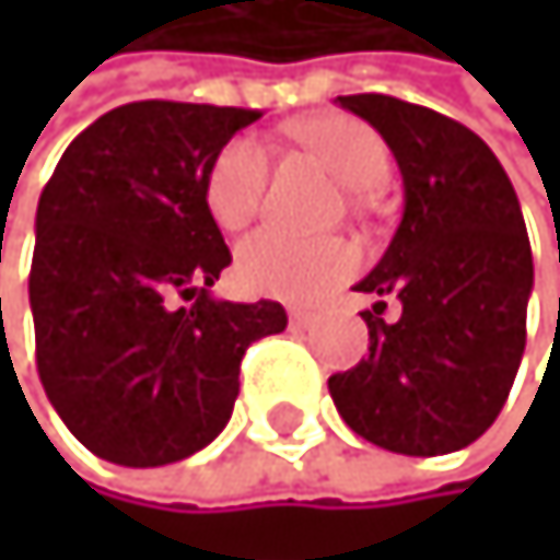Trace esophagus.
Masks as SVG:
<instances>
[{
    "instance_id": "34e87169",
    "label": "esophagus",
    "mask_w": 560,
    "mask_h": 560,
    "mask_svg": "<svg viewBox=\"0 0 560 560\" xmlns=\"http://www.w3.org/2000/svg\"><path fill=\"white\" fill-rule=\"evenodd\" d=\"M289 322H292V329H308L312 322H315V315L312 312H302V308H292L289 312Z\"/></svg>"
}]
</instances>
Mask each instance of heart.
I'll use <instances>...</instances> for the list:
<instances>
[{
  "mask_svg": "<svg viewBox=\"0 0 560 560\" xmlns=\"http://www.w3.org/2000/svg\"><path fill=\"white\" fill-rule=\"evenodd\" d=\"M292 137L308 147L349 190H373L389 174L386 140L355 117L322 114L299 120ZM268 154L258 137H231L205 174V205L224 231L245 228L265 195ZM355 268V252L339 238H299V234L261 228L238 245L234 275L252 295L282 302H312L339 285Z\"/></svg>",
  "mask_w": 560,
  "mask_h": 560,
  "instance_id": "b5f03b06",
  "label": "heart"
}]
</instances>
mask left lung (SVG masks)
<instances>
[{
	"mask_svg": "<svg viewBox=\"0 0 560 560\" xmlns=\"http://www.w3.org/2000/svg\"><path fill=\"white\" fill-rule=\"evenodd\" d=\"M373 124L402 174V221L355 292L376 302L370 359L329 376L352 433L393 454L440 457L474 443L514 386L527 339L534 261L501 161L464 124L383 93L339 96Z\"/></svg>",
	"mask_w": 560,
	"mask_h": 560,
	"instance_id": "8db88e82",
	"label": "left lung"
}]
</instances>
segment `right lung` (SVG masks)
Segmentation results:
<instances>
[{"label": "right lung", "instance_id": "1", "mask_svg": "<svg viewBox=\"0 0 560 560\" xmlns=\"http://www.w3.org/2000/svg\"><path fill=\"white\" fill-rule=\"evenodd\" d=\"M258 110L140 100L90 124L36 211L30 305L52 410L96 457L164 467L231 420L245 349L278 302L211 295L231 252L205 205L218 150Z\"/></svg>", "mask_w": 560, "mask_h": 560}]
</instances>
